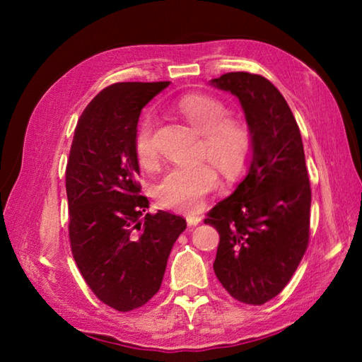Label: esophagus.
Returning <instances> with one entry per match:
<instances>
[{
  "label": "esophagus",
  "mask_w": 362,
  "mask_h": 362,
  "mask_svg": "<svg viewBox=\"0 0 362 362\" xmlns=\"http://www.w3.org/2000/svg\"><path fill=\"white\" fill-rule=\"evenodd\" d=\"M187 222L189 226H196L201 222V217L196 216V214H189V216H187Z\"/></svg>",
  "instance_id": "esophagus-1"
}]
</instances>
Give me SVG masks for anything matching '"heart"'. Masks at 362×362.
<instances>
[{
    "mask_svg": "<svg viewBox=\"0 0 362 362\" xmlns=\"http://www.w3.org/2000/svg\"><path fill=\"white\" fill-rule=\"evenodd\" d=\"M177 108L194 131L203 134L201 159H209L225 177L240 175L247 168L254 150L252 131L246 121L226 116L228 108L222 100L207 94H188L182 97ZM134 151L140 166H155L158 155L150 116L139 122ZM211 165L196 163L193 166L170 169L156 188L161 206L180 212L198 209L204 196L217 187V173Z\"/></svg>",
    "mask_w": 362,
    "mask_h": 362,
    "instance_id": "b5f03b06",
    "label": "heart"
}]
</instances>
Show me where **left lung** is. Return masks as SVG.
<instances>
[{
	"instance_id": "left-lung-1",
	"label": "left lung",
	"mask_w": 362,
	"mask_h": 362,
	"mask_svg": "<svg viewBox=\"0 0 362 362\" xmlns=\"http://www.w3.org/2000/svg\"><path fill=\"white\" fill-rule=\"evenodd\" d=\"M211 84L240 99L254 137L247 175L204 220L220 235L214 272L238 302L263 305L284 289L308 247L311 188L302 136L267 78L231 71Z\"/></svg>"
}]
</instances>
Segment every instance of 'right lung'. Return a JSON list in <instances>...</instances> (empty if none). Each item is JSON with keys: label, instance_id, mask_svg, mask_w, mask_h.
I'll return each mask as SVG.
<instances>
[{"label": "right lung", "instance_id": "add662e5", "mask_svg": "<svg viewBox=\"0 0 362 362\" xmlns=\"http://www.w3.org/2000/svg\"><path fill=\"white\" fill-rule=\"evenodd\" d=\"M169 81L116 83L97 94L79 118L65 185L69 235L79 273L95 297L118 311L144 306L159 291L185 218L145 214L134 151L142 108Z\"/></svg>", "mask_w": 362, "mask_h": 362}]
</instances>
